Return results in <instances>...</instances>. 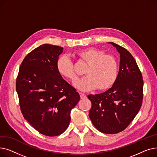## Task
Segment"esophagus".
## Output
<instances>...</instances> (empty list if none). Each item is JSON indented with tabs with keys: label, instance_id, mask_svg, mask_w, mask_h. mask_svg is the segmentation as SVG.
<instances>
[{
	"label": "esophagus",
	"instance_id": "obj_1",
	"mask_svg": "<svg viewBox=\"0 0 157 157\" xmlns=\"http://www.w3.org/2000/svg\"><path fill=\"white\" fill-rule=\"evenodd\" d=\"M79 95H80V97L81 99H85V98H86V95L85 94H84L83 93H81V92H79Z\"/></svg>",
	"mask_w": 157,
	"mask_h": 157
}]
</instances>
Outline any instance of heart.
<instances>
[{"instance_id": "b5f03b06", "label": "heart", "mask_w": 157, "mask_h": 157, "mask_svg": "<svg viewBox=\"0 0 157 157\" xmlns=\"http://www.w3.org/2000/svg\"><path fill=\"white\" fill-rule=\"evenodd\" d=\"M75 56L88 65L85 69V77L74 83L81 91H89L97 88L99 91L110 88L117 81L118 63L115 58L101 49L88 48L75 53ZM56 69L61 76L71 81L77 79L74 65L67 56H62L56 62Z\"/></svg>"}]
</instances>
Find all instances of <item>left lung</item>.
<instances>
[{"mask_svg": "<svg viewBox=\"0 0 157 157\" xmlns=\"http://www.w3.org/2000/svg\"><path fill=\"white\" fill-rule=\"evenodd\" d=\"M120 53V69L116 82L105 92L88 95L92 108L89 117L93 125L105 134H117L134 120L143 102V80L141 71L126 49L109 42Z\"/></svg>", "mask_w": 157, "mask_h": 157, "instance_id": "8db88e82", "label": "left lung"}]
</instances>
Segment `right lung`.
<instances>
[{"label": "right lung", "instance_id": "add662e5", "mask_svg": "<svg viewBox=\"0 0 157 157\" xmlns=\"http://www.w3.org/2000/svg\"><path fill=\"white\" fill-rule=\"evenodd\" d=\"M63 48L44 44L23 60L16 79L21 111L24 118L40 134H62L69 127L71 110L80 96L56 69Z\"/></svg>", "mask_w": 157, "mask_h": 157}]
</instances>
